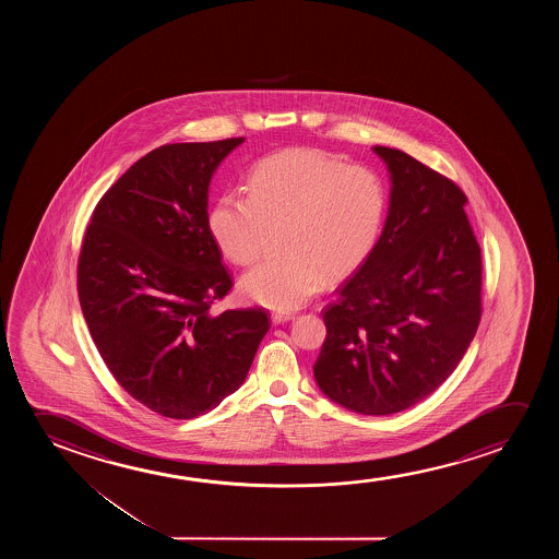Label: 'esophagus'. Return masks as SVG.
Returning a JSON list of instances; mask_svg holds the SVG:
<instances>
[{
    "label": "esophagus",
    "instance_id": "obj_1",
    "mask_svg": "<svg viewBox=\"0 0 559 559\" xmlns=\"http://www.w3.org/2000/svg\"><path fill=\"white\" fill-rule=\"evenodd\" d=\"M292 319H294V313H288V311H275V313H271V321L275 322V324L292 321Z\"/></svg>",
    "mask_w": 559,
    "mask_h": 559
}]
</instances>
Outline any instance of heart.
<instances>
[{"label": "heart", "mask_w": 559, "mask_h": 559, "mask_svg": "<svg viewBox=\"0 0 559 559\" xmlns=\"http://www.w3.org/2000/svg\"><path fill=\"white\" fill-rule=\"evenodd\" d=\"M385 204V185L374 169L319 148H288L255 164L248 197L222 194L207 227L237 265L258 260L269 229L278 227L281 253L250 269L240 292L261 306L292 309L324 281L352 275L367 260L382 233Z\"/></svg>", "instance_id": "heart-1"}]
</instances>
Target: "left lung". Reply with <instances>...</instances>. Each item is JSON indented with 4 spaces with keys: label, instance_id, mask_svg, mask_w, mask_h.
Segmentation results:
<instances>
[{
    "label": "left lung",
    "instance_id": "obj_1",
    "mask_svg": "<svg viewBox=\"0 0 559 559\" xmlns=\"http://www.w3.org/2000/svg\"><path fill=\"white\" fill-rule=\"evenodd\" d=\"M391 174L390 214L374 250L322 309L314 380L360 414L401 413L454 372L481 321V248L449 177L374 146Z\"/></svg>",
    "mask_w": 559,
    "mask_h": 559
}]
</instances>
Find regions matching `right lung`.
<instances>
[{
  "mask_svg": "<svg viewBox=\"0 0 559 559\" xmlns=\"http://www.w3.org/2000/svg\"><path fill=\"white\" fill-rule=\"evenodd\" d=\"M242 141L171 143L139 158L97 202L78 255L100 357L166 418H197L237 391L271 326L263 307L210 309L233 278L207 227V187Z\"/></svg>",
  "mask_w": 559,
  "mask_h": 559,
  "instance_id": "add662e5",
  "label": "right lung"
}]
</instances>
